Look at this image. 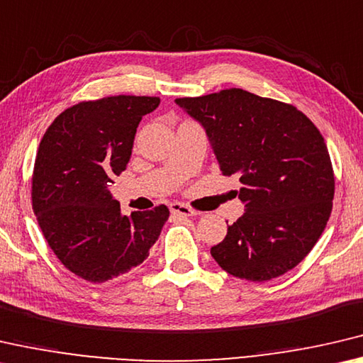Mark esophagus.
<instances>
[{
    "instance_id": "esophagus-1",
    "label": "esophagus",
    "mask_w": 363,
    "mask_h": 363,
    "mask_svg": "<svg viewBox=\"0 0 363 363\" xmlns=\"http://www.w3.org/2000/svg\"><path fill=\"white\" fill-rule=\"evenodd\" d=\"M170 212L177 213V216H180V217H191L198 213L194 209H191V207H188L186 204H182V203H172Z\"/></svg>"
}]
</instances>
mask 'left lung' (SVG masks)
<instances>
[{
	"instance_id": "obj_1",
	"label": "left lung",
	"mask_w": 363,
	"mask_h": 363,
	"mask_svg": "<svg viewBox=\"0 0 363 363\" xmlns=\"http://www.w3.org/2000/svg\"><path fill=\"white\" fill-rule=\"evenodd\" d=\"M203 123L246 212L211 247L230 275L267 281L293 270L315 246L333 209L335 172L320 130L293 104L228 88L178 98Z\"/></svg>"
}]
</instances>
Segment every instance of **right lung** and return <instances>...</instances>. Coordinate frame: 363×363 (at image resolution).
<instances>
[{
	"label": "right lung",
	"mask_w": 363,
	"mask_h": 363,
	"mask_svg": "<svg viewBox=\"0 0 363 363\" xmlns=\"http://www.w3.org/2000/svg\"><path fill=\"white\" fill-rule=\"evenodd\" d=\"M157 96L117 94L65 109L41 138L32 175V207L65 269L104 283L147 257L169 218L167 206L122 216L109 186L125 170L136 127Z\"/></svg>",
	"instance_id": "1"
}]
</instances>
